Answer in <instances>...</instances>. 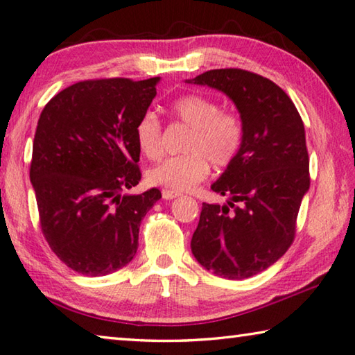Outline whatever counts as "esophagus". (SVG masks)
I'll return each instance as SVG.
<instances>
[{
	"label": "esophagus",
	"mask_w": 355,
	"mask_h": 355,
	"mask_svg": "<svg viewBox=\"0 0 355 355\" xmlns=\"http://www.w3.org/2000/svg\"><path fill=\"white\" fill-rule=\"evenodd\" d=\"M178 196H182L178 193V191H172V189H162V199L166 200H171V199H175Z\"/></svg>",
	"instance_id": "esophagus-1"
}]
</instances>
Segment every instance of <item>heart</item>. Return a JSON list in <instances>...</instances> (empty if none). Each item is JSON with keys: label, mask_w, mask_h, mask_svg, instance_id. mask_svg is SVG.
Instances as JSON below:
<instances>
[{"label": "heart", "mask_w": 355, "mask_h": 355, "mask_svg": "<svg viewBox=\"0 0 355 355\" xmlns=\"http://www.w3.org/2000/svg\"><path fill=\"white\" fill-rule=\"evenodd\" d=\"M171 114L189 128L183 155L167 157L147 172L150 184L172 191H188L213 168L229 167L245 142V123L239 114L224 110L218 101L204 94H184L171 104ZM136 142L145 157L162 155V126L155 112H145L136 125Z\"/></svg>", "instance_id": "heart-1"}]
</instances>
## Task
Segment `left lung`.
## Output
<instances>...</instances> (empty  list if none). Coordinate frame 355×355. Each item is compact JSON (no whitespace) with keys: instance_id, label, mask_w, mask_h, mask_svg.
Wrapping results in <instances>:
<instances>
[{"instance_id":"8db88e82","label":"left lung","mask_w":355,"mask_h":355,"mask_svg":"<svg viewBox=\"0 0 355 355\" xmlns=\"http://www.w3.org/2000/svg\"><path fill=\"white\" fill-rule=\"evenodd\" d=\"M223 92L245 123L240 155L211 184L227 204H202L191 251L216 277L245 279L289 250L309 189L305 126L291 98L254 72L211 69L187 80Z\"/></svg>"}]
</instances>
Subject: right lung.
<instances>
[{
	"label": "right lung",
	"instance_id": "obj_1",
	"mask_svg": "<svg viewBox=\"0 0 355 355\" xmlns=\"http://www.w3.org/2000/svg\"><path fill=\"white\" fill-rule=\"evenodd\" d=\"M159 77L96 78L64 88L39 116L30 180L50 248L67 267L103 277L129 263L139 227L161 199L139 184L136 125L156 96Z\"/></svg>",
	"mask_w": 355,
	"mask_h": 355
}]
</instances>
